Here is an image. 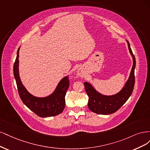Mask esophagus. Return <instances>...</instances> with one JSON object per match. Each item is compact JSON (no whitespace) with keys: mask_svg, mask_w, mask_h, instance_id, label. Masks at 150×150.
<instances>
[{"mask_svg":"<svg viewBox=\"0 0 150 150\" xmlns=\"http://www.w3.org/2000/svg\"><path fill=\"white\" fill-rule=\"evenodd\" d=\"M77 76L78 77H83L84 76V74L83 73V71L81 70H79L78 71H77Z\"/></svg>","mask_w":150,"mask_h":150,"instance_id":"1","label":"esophagus"}]
</instances>
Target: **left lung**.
Here are the masks:
<instances>
[{
    "label": "left lung",
    "mask_w": 150,
    "mask_h": 150,
    "mask_svg": "<svg viewBox=\"0 0 150 150\" xmlns=\"http://www.w3.org/2000/svg\"><path fill=\"white\" fill-rule=\"evenodd\" d=\"M128 49L133 57V64L129 78L123 88L119 92L113 95H104L96 91L88 82H85L84 86L88 96V107L92 112L100 115H109L117 112L126 102L131 96L134 85V69L136 60L133 54L129 43L127 41Z\"/></svg>",
    "instance_id": "8db88e82"
}]
</instances>
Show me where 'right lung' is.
Returning a JSON list of instances; mask_svg holds the SVG:
<instances>
[{"instance_id": "obj_1", "label": "right lung", "mask_w": 150, "mask_h": 150, "mask_svg": "<svg viewBox=\"0 0 150 150\" xmlns=\"http://www.w3.org/2000/svg\"><path fill=\"white\" fill-rule=\"evenodd\" d=\"M18 48L17 57L13 65V75L16 81L19 96L27 107L40 117H54L59 115L64 110L65 96L69 86V76L64 77L57 86L55 91L45 97H37L31 95L22 83L18 71Z\"/></svg>"}]
</instances>
